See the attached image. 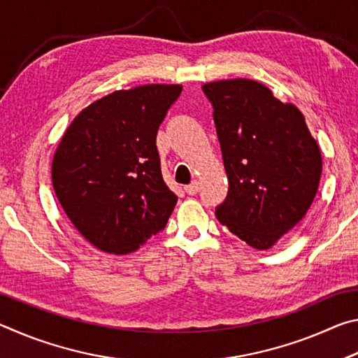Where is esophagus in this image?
<instances>
[{
	"label": "esophagus",
	"instance_id": "esophagus-1",
	"mask_svg": "<svg viewBox=\"0 0 358 358\" xmlns=\"http://www.w3.org/2000/svg\"><path fill=\"white\" fill-rule=\"evenodd\" d=\"M185 191L189 194V196H194V194H196L197 191H199V183L197 181H192L191 185H187V186H185Z\"/></svg>",
	"mask_w": 358,
	"mask_h": 358
}]
</instances>
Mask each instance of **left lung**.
<instances>
[{
  "label": "left lung",
  "mask_w": 358,
  "mask_h": 358,
  "mask_svg": "<svg viewBox=\"0 0 358 358\" xmlns=\"http://www.w3.org/2000/svg\"><path fill=\"white\" fill-rule=\"evenodd\" d=\"M229 180L216 207L222 226L254 250H270L316 197L322 156L294 104L251 78L205 83Z\"/></svg>",
  "instance_id": "left-lung-1"
}]
</instances>
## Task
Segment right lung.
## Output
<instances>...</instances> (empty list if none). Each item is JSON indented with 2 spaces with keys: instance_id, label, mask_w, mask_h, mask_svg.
<instances>
[{
  "instance_id": "1",
  "label": "right lung",
  "mask_w": 358,
  "mask_h": 358,
  "mask_svg": "<svg viewBox=\"0 0 358 358\" xmlns=\"http://www.w3.org/2000/svg\"><path fill=\"white\" fill-rule=\"evenodd\" d=\"M181 85H141L94 101L72 120L52 161L59 203L82 237L129 254L166 227L178 197L162 180L156 134Z\"/></svg>"
}]
</instances>
